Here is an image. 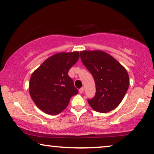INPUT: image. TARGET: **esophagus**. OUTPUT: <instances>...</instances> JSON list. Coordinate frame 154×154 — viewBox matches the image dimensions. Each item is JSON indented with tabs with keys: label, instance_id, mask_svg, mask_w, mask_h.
Listing matches in <instances>:
<instances>
[{
	"label": "esophagus",
	"instance_id": "obj_1",
	"mask_svg": "<svg viewBox=\"0 0 154 154\" xmlns=\"http://www.w3.org/2000/svg\"><path fill=\"white\" fill-rule=\"evenodd\" d=\"M83 91H84V88L83 87H81V88L79 89V93L82 94V93H83Z\"/></svg>",
	"mask_w": 154,
	"mask_h": 154
}]
</instances>
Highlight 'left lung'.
Segmentation results:
<instances>
[{
	"label": "left lung",
	"mask_w": 154,
	"mask_h": 154,
	"mask_svg": "<svg viewBox=\"0 0 154 154\" xmlns=\"http://www.w3.org/2000/svg\"><path fill=\"white\" fill-rule=\"evenodd\" d=\"M80 58L95 80L96 94L87 100L89 105L100 113L114 109L129 88L127 70L114 58L103 51H82Z\"/></svg>",
	"instance_id": "1"
}]
</instances>
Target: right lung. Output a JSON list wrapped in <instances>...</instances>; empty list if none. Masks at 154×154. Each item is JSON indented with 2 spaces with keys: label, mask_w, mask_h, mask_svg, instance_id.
<instances>
[{
  "label": "right lung",
  "mask_w": 154,
  "mask_h": 154,
  "mask_svg": "<svg viewBox=\"0 0 154 154\" xmlns=\"http://www.w3.org/2000/svg\"><path fill=\"white\" fill-rule=\"evenodd\" d=\"M79 51L56 54L33 72L29 81V94L43 112L58 114L67 107L70 98L79 93L68 72L79 60Z\"/></svg>",
  "instance_id": "1"
}]
</instances>
